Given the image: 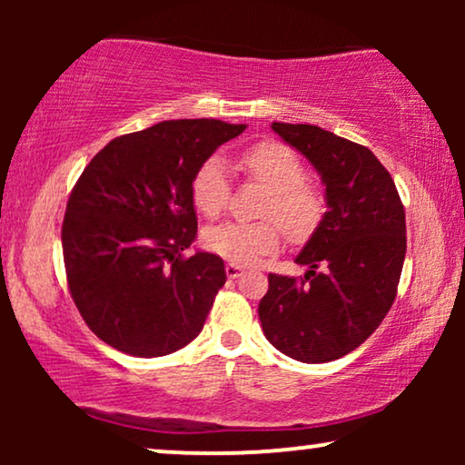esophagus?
I'll return each mask as SVG.
<instances>
[{"mask_svg": "<svg viewBox=\"0 0 465 465\" xmlns=\"http://www.w3.org/2000/svg\"><path fill=\"white\" fill-rule=\"evenodd\" d=\"M243 275V266L241 264H234V262H228L226 264V277L228 279H237Z\"/></svg>", "mask_w": 465, "mask_h": 465, "instance_id": "1", "label": "esophagus"}]
</instances>
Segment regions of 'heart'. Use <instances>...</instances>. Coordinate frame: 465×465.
<instances>
[{
    "label": "heart",
    "mask_w": 465,
    "mask_h": 465,
    "mask_svg": "<svg viewBox=\"0 0 465 465\" xmlns=\"http://www.w3.org/2000/svg\"><path fill=\"white\" fill-rule=\"evenodd\" d=\"M239 167L252 180L269 188L262 213L264 222H224L207 228L203 234L205 247L234 264H256L272 256L282 243V231L292 241H304L320 224L326 201L322 190L307 180L301 156L282 142H258L241 152ZM190 196L196 212L205 218H218L224 212L231 182L224 161L218 156L207 158L196 169L190 183ZM275 219L278 223L272 222Z\"/></svg>",
    "instance_id": "b5f03b06"
}]
</instances>
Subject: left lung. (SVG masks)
I'll list each match as a JSON object with an SVG mask.
<instances>
[{"label":"left lung","mask_w":465,"mask_h":465,"mask_svg":"<svg viewBox=\"0 0 465 465\" xmlns=\"http://www.w3.org/2000/svg\"><path fill=\"white\" fill-rule=\"evenodd\" d=\"M271 126L322 175L328 212L296 256L309 271L298 279L271 272L258 315L272 347L323 364L358 349L391 309L406 253L404 205L364 145L313 124Z\"/></svg>","instance_id":"left-lung-1"}]
</instances>
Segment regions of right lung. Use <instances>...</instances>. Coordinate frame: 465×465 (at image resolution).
I'll list each match as a JSON object with an SVG mask.
<instances>
[{
  "mask_svg": "<svg viewBox=\"0 0 465 465\" xmlns=\"http://www.w3.org/2000/svg\"><path fill=\"white\" fill-rule=\"evenodd\" d=\"M245 131L213 118L164 120L112 139L82 171L61 228L67 285L86 326L135 358L194 341L224 260L196 252L190 183L196 169Z\"/></svg>",
  "mask_w": 465,
  "mask_h": 465,
  "instance_id": "add662e5",
  "label": "right lung"
}]
</instances>
